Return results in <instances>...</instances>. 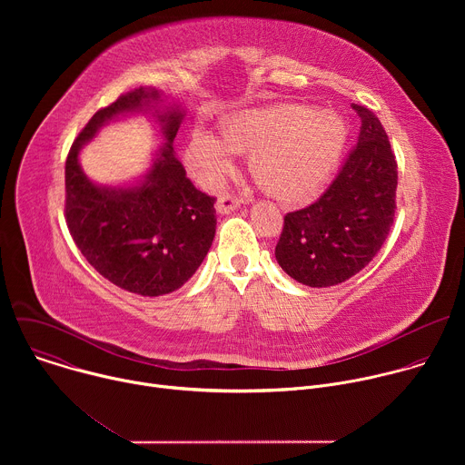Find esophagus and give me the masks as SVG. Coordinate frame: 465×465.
<instances>
[{
    "label": "esophagus",
    "mask_w": 465,
    "mask_h": 465,
    "mask_svg": "<svg viewBox=\"0 0 465 465\" xmlns=\"http://www.w3.org/2000/svg\"><path fill=\"white\" fill-rule=\"evenodd\" d=\"M241 204H242L241 198H237V196H233V194H230V193H226V194H221V196L217 198V204H215V208H217V212H219V213L228 215V213L235 212L237 208H241Z\"/></svg>",
    "instance_id": "34e87169"
}]
</instances>
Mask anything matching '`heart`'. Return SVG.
I'll return each mask as SVG.
<instances>
[{
	"label": "heart",
	"instance_id": "1",
	"mask_svg": "<svg viewBox=\"0 0 465 465\" xmlns=\"http://www.w3.org/2000/svg\"><path fill=\"white\" fill-rule=\"evenodd\" d=\"M346 140L339 112L276 104L223 119L219 136L194 128L183 160L198 183L215 191L233 171L235 154H248V169L264 191L283 204H303L335 173Z\"/></svg>",
	"mask_w": 465,
	"mask_h": 465
}]
</instances>
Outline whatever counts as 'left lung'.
Returning <instances> with one entry per match:
<instances>
[{"label": "left lung", "mask_w": 465, "mask_h": 465, "mask_svg": "<svg viewBox=\"0 0 465 465\" xmlns=\"http://www.w3.org/2000/svg\"><path fill=\"white\" fill-rule=\"evenodd\" d=\"M351 106L361 117L357 145L316 203L285 215L276 244L280 267L309 287H333L361 272L393 224L395 156L377 115Z\"/></svg>", "instance_id": "left-lung-1"}]
</instances>
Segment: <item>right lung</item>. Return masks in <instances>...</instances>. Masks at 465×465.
Here are the masks:
<instances>
[{"instance_id": "add662e5", "label": "right lung", "mask_w": 465, "mask_h": 465, "mask_svg": "<svg viewBox=\"0 0 465 465\" xmlns=\"http://www.w3.org/2000/svg\"><path fill=\"white\" fill-rule=\"evenodd\" d=\"M153 113L166 143L136 186L94 184L78 153L108 120ZM183 119L180 104H165L156 88H136L94 114L65 160V223L92 267L114 285L142 296L180 289L201 267L215 237V198L198 191L174 156L173 142Z\"/></svg>"}]
</instances>
